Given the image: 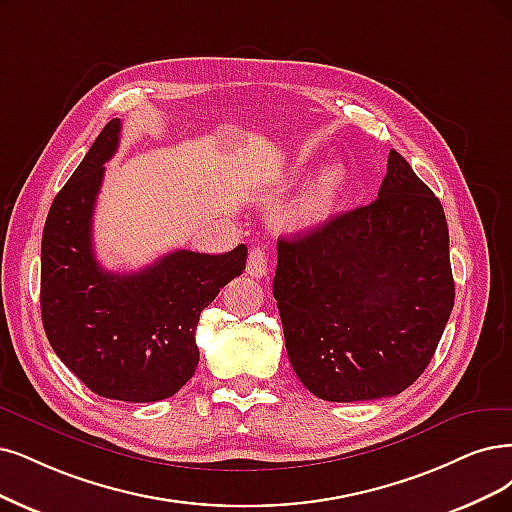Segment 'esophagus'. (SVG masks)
Masks as SVG:
<instances>
[{"mask_svg": "<svg viewBox=\"0 0 512 512\" xmlns=\"http://www.w3.org/2000/svg\"><path fill=\"white\" fill-rule=\"evenodd\" d=\"M246 272H249L253 278H263L270 272V261H268V253L263 246L253 244L249 251V259H246Z\"/></svg>", "mask_w": 512, "mask_h": 512, "instance_id": "1", "label": "esophagus"}]
</instances>
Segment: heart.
<instances>
[{"instance_id": "1", "label": "heart", "mask_w": 512, "mask_h": 512, "mask_svg": "<svg viewBox=\"0 0 512 512\" xmlns=\"http://www.w3.org/2000/svg\"><path fill=\"white\" fill-rule=\"evenodd\" d=\"M346 181L348 173L342 164H331L325 168L323 175L308 187V192L295 204L291 223L297 227H312L325 221L331 215L339 196H342Z\"/></svg>"}]
</instances>
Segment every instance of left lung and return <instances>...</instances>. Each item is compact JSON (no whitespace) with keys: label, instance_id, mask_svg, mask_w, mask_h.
<instances>
[{"label":"left lung","instance_id":"8db88e82","mask_svg":"<svg viewBox=\"0 0 512 512\" xmlns=\"http://www.w3.org/2000/svg\"><path fill=\"white\" fill-rule=\"evenodd\" d=\"M272 289L289 361L318 399L403 392L428 367L456 297L439 198L390 149L371 204L278 238Z\"/></svg>","mask_w":512,"mask_h":512}]
</instances>
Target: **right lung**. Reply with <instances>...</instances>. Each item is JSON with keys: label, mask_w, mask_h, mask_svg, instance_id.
<instances>
[{"label": "right lung", "mask_w": 512, "mask_h": 512, "mask_svg": "<svg viewBox=\"0 0 512 512\" xmlns=\"http://www.w3.org/2000/svg\"><path fill=\"white\" fill-rule=\"evenodd\" d=\"M113 118L56 194L42 236V323L56 356L94 394L154 403L194 375L200 312L242 274L246 246L223 255L173 251L113 274L92 249V213L105 162L120 143Z\"/></svg>", "instance_id": "1"}]
</instances>
